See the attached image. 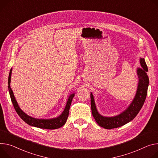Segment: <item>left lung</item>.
I'll use <instances>...</instances> for the list:
<instances>
[{
	"instance_id": "1",
	"label": "left lung",
	"mask_w": 158,
	"mask_h": 158,
	"mask_svg": "<svg viewBox=\"0 0 158 158\" xmlns=\"http://www.w3.org/2000/svg\"><path fill=\"white\" fill-rule=\"evenodd\" d=\"M142 67L138 68L137 73L139 77V83L137 92L133 101L129 106L118 115L113 117H106L100 114L96 107L93 94L91 93V106L93 116L97 123L106 129H112L120 127L132 120L142 108L146 98L149 85V77L147 75L148 66L144 59H140Z\"/></svg>"
}]
</instances>
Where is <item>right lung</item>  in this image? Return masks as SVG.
<instances>
[{
	"label": "right lung",
	"mask_w": 158,
	"mask_h": 158,
	"mask_svg": "<svg viewBox=\"0 0 158 158\" xmlns=\"http://www.w3.org/2000/svg\"><path fill=\"white\" fill-rule=\"evenodd\" d=\"M11 73H12V69L10 70V73L9 75V79H8V89L9 91V94L10 96V99L12 103L13 104V106L15 109L16 111L18 114V115L21 117V118L26 123L30 125L31 126L36 127L38 128H45V129H50V130H53V129L59 128L63 125H65L66 123L67 119L69 116V109L70 106L73 101V99L74 96V93L71 94L67 100V102L66 103L65 109L64 111L62 113L60 116L55 118H51V119H37L33 118L29 115H27L24 111H23L21 108H19L15 97L14 96L13 92L10 88V79H11Z\"/></svg>",
	"instance_id": "1"
}]
</instances>
